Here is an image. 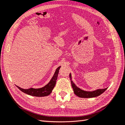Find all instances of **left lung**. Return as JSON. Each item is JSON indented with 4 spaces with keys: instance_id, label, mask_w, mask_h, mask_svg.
I'll use <instances>...</instances> for the list:
<instances>
[{
    "instance_id": "8db88e82",
    "label": "left lung",
    "mask_w": 125,
    "mask_h": 125,
    "mask_svg": "<svg viewBox=\"0 0 125 125\" xmlns=\"http://www.w3.org/2000/svg\"><path fill=\"white\" fill-rule=\"evenodd\" d=\"M70 80L71 82L72 87L73 89V91L74 94L76 96L81 98H93L95 97L98 96L99 95H101L102 93H103L104 91L107 89V88L102 89H97L93 91H85L84 90H81V89L78 88L77 86L75 85L73 82L72 80V77L71 74H70Z\"/></svg>"
}]
</instances>
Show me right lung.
<instances>
[{
    "label": "right lung",
    "instance_id": "1",
    "mask_svg": "<svg viewBox=\"0 0 125 125\" xmlns=\"http://www.w3.org/2000/svg\"><path fill=\"white\" fill-rule=\"evenodd\" d=\"M60 66L58 67L56 71H55L53 76L52 77L51 81L48 84L44 86V87L39 88V89H34V88H30L28 89H24L21 88L18 86L16 85L19 89L23 93H26L28 95L36 96V97H43V96H46L49 95L52 92V90L54 88V86L56 83V81L57 80V77L58 73H59V69Z\"/></svg>",
    "mask_w": 125,
    "mask_h": 125
}]
</instances>
